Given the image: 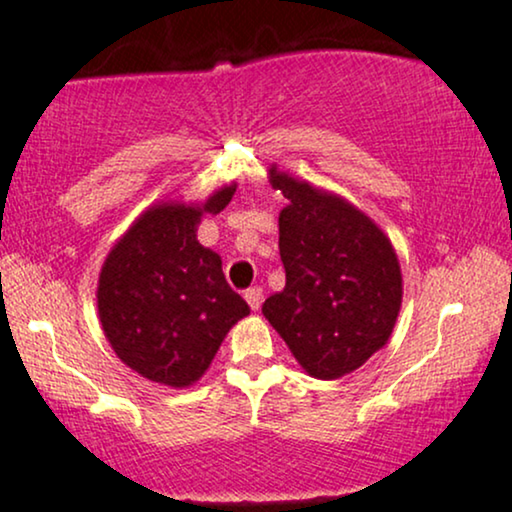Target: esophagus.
Instances as JSON below:
<instances>
[{
    "mask_svg": "<svg viewBox=\"0 0 512 512\" xmlns=\"http://www.w3.org/2000/svg\"><path fill=\"white\" fill-rule=\"evenodd\" d=\"M244 299H246V304L251 306V311H258V308H261V304H263V289L261 287L246 289Z\"/></svg>",
    "mask_w": 512,
    "mask_h": 512,
    "instance_id": "obj_1",
    "label": "esophagus"
}]
</instances>
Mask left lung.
I'll return each mask as SVG.
<instances>
[{"label": "left lung", "mask_w": 512, "mask_h": 512, "mask_svg": "<svg viewBox=\"0 0 512 512\" xmlns=\"http://www.w3.org/2000/svg\"><path fill=\"white\" fill-rule=\"evenodd\" d=\"M280 211L282 292L263 315L311 377L337 380L389 342L401 311V266L389 237L337 194L270 168Z\"/></svg>", "instance_id": "obj_1"}]
</instances>
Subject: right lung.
<instances>
[{
  "mask_svg": "<svg viewBox=\"0 0 512 512\" xmlns=\"http://www.w3.org/2000/svg\"><path fill=\"white\" fill-rule=\"evenodd\" d=\"M237 185L204 204L149 206L106 256L97 287L102 330L116 356L166 387H189L208 370L230 327L249 315L216 251L199 244L204 213H220Z\"/></svg>",
  "mask_w": 512,
  "mask_h": 512,
  "instance_id": "right-lung-1",
  "label": "right lung"
}]
</instances>
